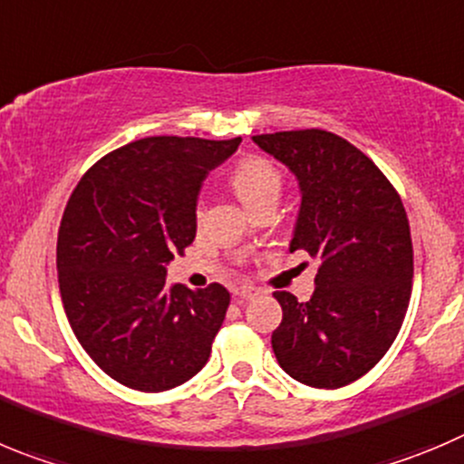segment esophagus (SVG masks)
<instances>
[{
	"instance_id": "esophagus-1",
	"label": "esophagus",
	"mask_w": 464,
	"mask_h": 464,
	"mask_svg": "<svg viewBox=\"0 0 464 464\" xmlns=\"http://www.w3.org/2000/svg\"><path fill=\"white\" fill-rule=\"evenodd\" d=\"M233 295H236L237 300H252V297L256 295V291L249 288V285H240V288H233Z\"/></svg>"
}]
</instances>
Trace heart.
I'll return each instance as SVG.
<instances>
[{
  "instance_id": "heart-1",
  "label": "heart",
  "mask_w": 464,
  "mask_h": 464,
  "mask_svg": "<svg viewBox=\"0 0 464 464\" xmlns=\"http://www.w3.org/2000/svg\"><path fill=\"white\" fill-rule=\"evenodd\" d=\"M284 185V176L270 160L261 155H246L237 160L231 171V188L249 210L256 212L266 203H276Z\"/></svg>"
}]
</instances>
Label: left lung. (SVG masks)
<instances>
[{"label":"left lung","instance_id":"1","mask_svg":"<svg viewBox=\"0 0 464 464\" xmlns=\"http://www.w3.org/2000/svg\"><path fill=\"white\" fill-rule=\"evenodd\" d=\"M254 141L295 173L302 206L291 252L320 261L309 302L275 293L284 318L272 350L297 382L345 387L384 357L405 320L414 275L408 212L373 160L339 134L309 128Z\"/></svg>","mask_w":464,"mask_h":464}]
</instances>
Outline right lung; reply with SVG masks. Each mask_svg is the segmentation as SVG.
Instances as JSON below:
<instances>
[{
  "label": "right lung",
  "mask_w": 464,
  "mask_h": 464,
  "mask_svg": "<svg viewBox=\"0 0 464 464\" xmlns=\"http://www.w3.org/2000/svg\"><path fill=\"white\" fill-rule=\"evenodd\" d=\"M236 140L146 137L111 150L82 176L56 240L59 291L82 348L110 378L167 392L206 366L231 295L167 284L173 254L197 236L203 179Z\"/></svg>",
  "instance_id": "obj_1"
}]
</instances>
